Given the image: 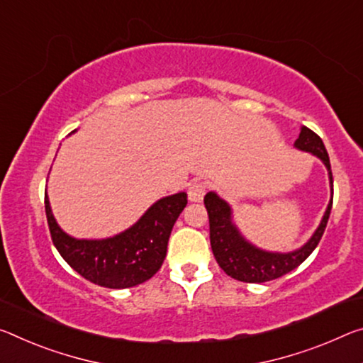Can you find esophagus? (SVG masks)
Here are the masks:
<instances>
[{
	"mask_svg": "<svg viewBox=\"0 0 363 363\" xmlns=\"http://www.w3.org/2000/svg\"><path fill=\"white\" fill-rule=\"evenodd\" d=\"M205 191H206L205 182H200V181L192 182L191 186H189V191H187L189 200H191V202H200V200L203 199Z\"/></svg>",
	"mask_w": 363,
	"mask_h": 363,
	"instance_id": "1",
	"label": "esophagus"
}]
</instances>
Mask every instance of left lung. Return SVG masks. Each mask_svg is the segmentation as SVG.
Returning a JSON list of instances; mask_svg holds the SVG:
<instances>
[{
    "instance_id": "left-lung-1",
    "label": "left lung",
    "mask_w": 363,
    "mask_h": 363,
    "mask_svg": "<svg viewBox=\"0 0 363 363\" xmlns=\"http://www.w3.org/2000/svg\"><path fill=\"white\" fill-rule=\"evenodd\" d=\"M294 147L298 150L313 153L315 157L323 161L328 172H330L331 184V202L325 211L323 220H321L318 229L313 233L308 242L302 245L301 249L289 252V254H278V252L257 249L255 245L247 242L242 234L239 233V229L235 228V224L233 223L231 206L218 197L215 192H208L205 195L203 203L206 211H208L213 255H215L223 272L234 279L242 281V283H267V281L281 278V276L292 272L302 262L307 260L325 233L333 206V172L330 157H328L323 140L306 125H302Z\"/></svg>"
}]
</instances>
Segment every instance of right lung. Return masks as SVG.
<instances>
[{
  "label": "right lung",
  "mask_w": 363,
  "mask_h": 363,
  "mask_svg": "<svg viewBox=\"0 0 363 363\" xmlns=\"http://www.w3.org/2000/svg\"><path fill=\"white\" fill-rule=\"evenodd\" d=\"M187 205L184 192L158 200L134 226L101 240L74 239L57 226L45 195L48 228L55 247L69 267L90 283L124 289L145 283L163 264L171 229Z\"/></svg>",
  "instance_id": "obj_1"
}]
</instances>
